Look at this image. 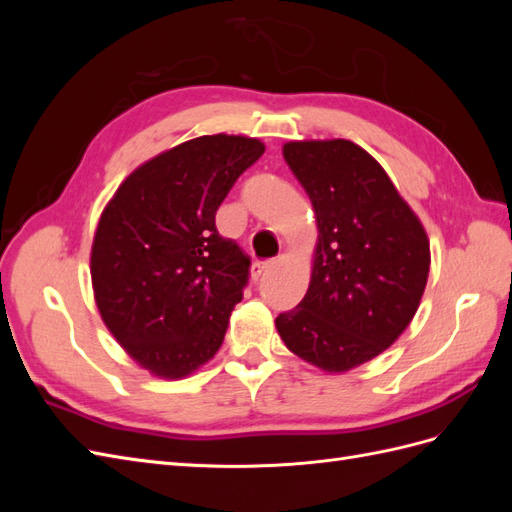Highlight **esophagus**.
Instances as JSON below:
<instances>
[{
  "instance_id": "34e87169",
  "label": "esophagus",
  "mask_w": 512,
  "mask_h": 512,
  "mask_svg": "<svg viewBox=\"0 0 512 512\" xmlns=\"http://www.w3.org/2000/svg\"><path fill=\"white\" fill-rule=\"evenodd\" d=\"M273 267H275L273 260H260V262H256V265L252 267V280L260 282L262 277H265Z\"/></svg>"
}]
</instances>
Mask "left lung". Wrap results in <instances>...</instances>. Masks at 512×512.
Returning <instances> with one entry per match:
<instances>
[{
	"label": "left lung",
	"instance_id": "left-lung-1",
	"mask_svg": "<svg viewBox=\"0 0 512 512\" xmlns=\"http://www.w3.org/2000/svg\"><path fill=\"white\" fill-rule=\"evenodd\" d=\"M284 158L314 205L318 245L307 294L275 327L290 352L339 374L406 331L427 284L429 241L384 168L359 145L294 141Z\"/></svg>",
	"mask_w": 512,
	"mask_h": 512
}]
</instances>
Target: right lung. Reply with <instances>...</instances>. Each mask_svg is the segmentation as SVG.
Instances as JSON below:
<instances>
[{"label": "right lung", "instance_id": "1", "mask_svg": "<svg viewBox=\"0 0 512 512\" xmlns=\"http://www.w3.org/2000/svg\"><path fill=\"white\" fill-rule=\"evenodd\" d=\"M265 145L200 136L119 185L91 247V282L104 324L160 378L192 374L220 350L250 265L215 228V211Z\"/></svg>", "mask_w": 512, "mask_h": 512}]
</instances>
